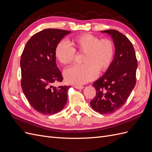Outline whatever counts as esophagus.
<instances>
[{"mask_svg":"<svg viewBox=\"0 0 152 152\" xmlns=\"http://www.w3.org/2000/svg\"><path fill=\"white\" fill-rule=\"evenodd\" d=\"M73 87H75V88H76V89H83L84 88V86H82L74 85V86H73Z\"/></svg>","mask_w":152,"mask_h":152,"instance_id":"esophagus-1","label":"esophagus"}]
</instances>
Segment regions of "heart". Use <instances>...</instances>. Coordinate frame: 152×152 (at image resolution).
I'll list each match as a JSON object with an SVG mask.
<instances>
[{
  "label": "heart",
  "mask_w": 152,
  "mask_h": 152,
  "mask_svg": "<svg viewBox=\"0 0 152 152\" xmlns=\"http://www.w3.org/2000/svg\"><path fill=\"white\" fill-rule=\"evenodd\" d=\"M72 47L66 41L59 42L55 50L58 60L63 65L75 60L76 52L84 53L82 65H75L64 72L68 83L83 84L94 80L98 72H104L111 66L115 55V45L108 39H99L91 34H82L72 40Z\"/></svg>",
  "instance_id": "heart-1"
}]
</instances>
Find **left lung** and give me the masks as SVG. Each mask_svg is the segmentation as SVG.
I'll return each mask as SVG.
<instances>
[{
    "label": "left lung",
    "instance_id": "obj_1",
    "mask_svg": "<svg viewBox=\"0 0 152 152\" xmlns=\"http://www.w3.org/2000/svg\"><path fill=\"white\" fill-rule=\"evenodd\" d=\"M101 31L111 35L115 54L104 75L93 83L96 94L90 104L95 111L110 114L125 104L134 89L137 60L134 47L126 36L115 30Z\"/></svg>",
    "mask_w": 152,
    "mask_h": 152
}]
</instances>
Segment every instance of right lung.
<instances>
[{"instance_id":"add662e5","label":"right lung","mask_w":152,"mask_h":152,"mask_svg":"<svg viewBox=\"0 0 152 152\" xmlns=\"http://www.w3.org/2000/svg\"><path fill=\"white\" fill-rule=\"evenodd\" d=\"M71 31L45 29L34 34L26 42L21 56V86L30 104L44 115L56 113L67 102L70 86L52 85L61 82L63 76L56 63L58 43Z\"/></svg>"}]
</instances>
